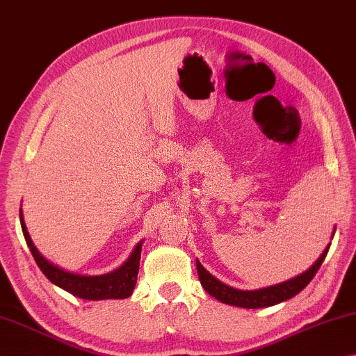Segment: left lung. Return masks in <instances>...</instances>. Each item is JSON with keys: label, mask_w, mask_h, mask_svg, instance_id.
I'll list each match as a JSON object with an SVG mask.
<instances>
[{"label": "left lung", "mask_w": 356, "mask_h": 356, "mask_svg": "<svg viewBox=\"0 0 356 356\" xmlns=\"http://www.w3.org/2000/svg\"><path fill=\"white\" fill-rule=\"evenodd\" d=\"M327 250H330V247L321 253L320 258L316 259L315 264L312 266L309 270L300 273V275L269 288L254 289V291H242V289H235L232 286L224 285V283H221L218 278L213 277L210 272L205 270V267L200 264L199 259L195 261V264H197V273H199V280L202 283V286L205 288V291L209 293L210 296L221 300L222 304L235 305V307L261 309V307H270V305L283 302V300L291 299L293 296H296L298 293L302 291V289L309 285L312 278L315 277V273L318 272L320 266L323 264V261L327 254Z\"/></svg>", "instance_id": "8db88e82"}]
</instances>
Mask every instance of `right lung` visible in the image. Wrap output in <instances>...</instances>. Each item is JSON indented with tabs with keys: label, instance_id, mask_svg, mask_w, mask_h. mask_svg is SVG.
Listing matches in <instances>:
<instances>
[{
	"label": "right lung",
	"instance_id": "1",
	"mask_svg": "<svg viewBox=\"0 0 356 356\" xmlns=\"http://www.w3.org/2000/svg\"><path fill=\"white\" fill-rule=\"evenodd\" d=\"M20 224L22 232H24L25 242L29 245L33 258H35L38 267L41 272L51 280L54 285L60 286L65 291H68L76 298L87 299V300H102V299H125L134 293L136 285V275H138L140 269V259H141V245L140 242L136 245L134 253L130 258L119 267V269L105 273V275H78V273H71L60 267L54 266L46 258H42L40 251L33 245L30 234L26 231L24 215H22L20 209Z\"/></svg>",
	"mask_w": 356,
	"mask_h": 356
}]
</instances>
